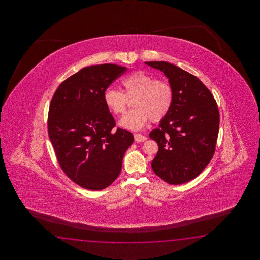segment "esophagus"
Instances as JSON below:
<instances>
[{
  "instance_id": "esophagus-1",
  "label": "esophagus",
  "mask_w": 260,
  "mask_h": 260,
  "mask_svg": "<svg viewBox=\"0 0 260 260\" xmlns=\"http://www.w3.org/2000/svg\"><path fill=\"white\" fill-rule=\"evenodd\" d=\"M135 140L138 142H144L145 140H147V137L141 134H135Z\"/></svg>"
}]
</instances>
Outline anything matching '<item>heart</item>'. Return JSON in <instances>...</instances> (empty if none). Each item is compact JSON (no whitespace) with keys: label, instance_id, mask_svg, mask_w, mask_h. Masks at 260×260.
<instances>
[{"label":"heart","instance_id":"b5f03b06","mask_svg":"<svg viewBox=\"0 0 260 260\" xmlns=\"http://www.w3.org/2000/svg\"><path fill=\"white\" fill-rule=\"evenodd\" d=\"M124 93L115 88L106 89L103 100L112 113H124L133 100L134 110L120 121L122 127L138 130L151 122H160L169 113L174 103V88L166 78H157L144 71H137L122 79Z\"/></svg>","mask_w":260,"mask_h":260}]
</instances>
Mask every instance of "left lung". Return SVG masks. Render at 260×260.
I'll return each mask as SVG.
<instances>
[{
	"mask_svg": "<svg viewBox=\"0 0 260 260\" xmlns=\"http://www.w3.org/2000/svg\"><path fill=\"white\" fill-rule=\"evenodd\" d=\"M146 64L164 72L174 88L171 110L149 133L159 146L151 167L171 185L188 182L199 176L216 151L219 131L216 100L191 73L165 61Z\"/></svg>",
	"mask_w": 260,
	"mask_h": 260,
	"instance_id": "left-lung-1",
	"label": "left lung"
}]
</instances>
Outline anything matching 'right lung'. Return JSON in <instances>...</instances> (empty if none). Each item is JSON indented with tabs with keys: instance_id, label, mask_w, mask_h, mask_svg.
Segmentation results:
<instances>
[{
	"instance_id": "right-lung-1",
	"label": "right lung",
	"mask_w": 260,
	"mask_h": 260,
	"mask_svg": "<svg viewBox=\"0 0 260 260\" xmlns=\"http://www.w3.org/2000/svg\"><path fill=\"white\" fill-rule=\"evenodd\" d=\"M126 72L125 67H86L56 89L48 111V136L56 160L72 181L89 190L108 188L122 170L132 133L115 128L106 107V89Z\"/></svg>"
}]
</instances>
